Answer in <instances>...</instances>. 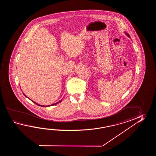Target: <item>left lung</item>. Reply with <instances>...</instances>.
<instances>
[{
	"label": "left lung",
	"instance_id": "obj_1",
	"mask_svg": "<svg viewBox=\"0 0 156 156\" xmlns=\"http://www.w3.org/2000/svg\"><path fill=\"white\" fill-rule=\"evenodd\" d=\"M124 33H126V36L128 37H129V38H130V37L129 35V34H128V33H126V32H124Z\"/></svg>",
	"mask_w": 156,
	"mask_h": 156
}]
</instances>
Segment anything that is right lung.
<instances>
[{
	"instance_id": "obj_1",
	"label": "right lung",
	"mask_w": 156,
	"mask_h": 156,
	"mask_svg": "<svg viewBox=\"0 0 156 156\" xmlns=\"http://www.w3.org/2000/svg\"><path fill=\"white\" fill-rule=\"evenodd\" d=\"M23 94L24 95V96H26V97H27V98H28V97H27V96L26 95H25V94H24L23 93ZM31 100V101H32V102H33V103H35V104H36L37 105H38V106H43V107H48V106H53V105H56V104H57L58 103H60V102H61V101H62V100H61L60 101H58V102H57V103H55V104H51V105H47V106H46V105H40V104H37V103H36V102H34V101H33V100Z\"/></svg>"
}]
</instances>
